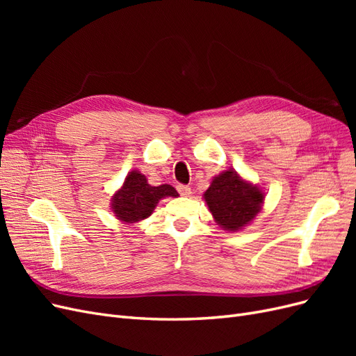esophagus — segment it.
I'll return each instance as SVG.
<instances>
[{
	"label": "esophagus",
	"instance_id": "1",
	"mask_svg": "<svg viewBox=\"0 0 356 356\" xmlns=\"http://www.w3.org/2000/svg\"><path fill=\"white\" fill-rule=\"evenodd\" d=\"M177 190L181 196H190L191 195V188L188 186H184V184H179L177 186Z\"/></svg>",
	"mask_w": 356,
	"mask_h": 356
}]
</instances>
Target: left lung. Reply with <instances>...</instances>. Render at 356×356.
<instances>
[{"label": "left lung", "instance_id": "left-lung-1", "mask_svg": "<svg viewBox=\"0 0 356 356\" xmlns=\"http://www.w3.org/2000/svg\"><path fill=\"white\" fill-rule=\"evenodd\" d=\"M203 196L215 221L230 232L239 230L252 221L261 211L264 199L260 188L243 181L233 170L215 177Z\"/></svg>", "mask_w": 356, "mask_h": 356}]
</instances>
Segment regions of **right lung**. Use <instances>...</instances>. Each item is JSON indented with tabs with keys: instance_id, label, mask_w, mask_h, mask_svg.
I'll return each instance as SVG.
<instances>
[{
	"instance_id": "obj_1",
	"label": "right lung",
	"mask_w": 356,
	"mask_h": 356,
	"mask_svg": "<svg viewBox=\"0 0 356 356\" xmlns=\"http://www.w3.org/2000/svg\"><path fill=\"white\" fill-rule=\"evenodd\" d=\"M177 197V190L163 184L159 187L149 186L147 178L132 170L124 179L123 187L113 196V211L118 220L124 222H136L148 218L153 213L156 204L163 197Z\"/></svg>"
}]
</instances>
